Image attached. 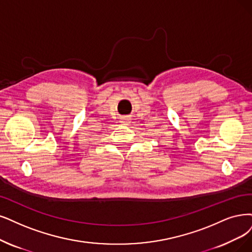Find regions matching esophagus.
I'll use <instances>...</instances> for the list:
<instances>
[{"instance_id": "34e87169", "label": "esophagus", "mask_w": 252, "mask_h": 252, "mask_svg": "<svg viewBox=\"0 0 252 252\" xmlns=\"http://www.w3.org/2000/svg\"><path fill=\"white\" fill-rule=\"evenodd\" d=\"M131 116H127V115H126V116H121V118H120V123L123 124V125H126V126H128V124H129V121H131Z\"/></svg>"}]
</instances>
